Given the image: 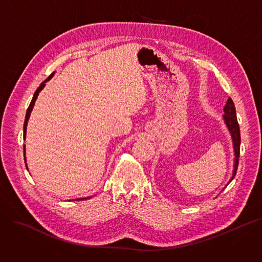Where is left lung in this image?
Segmentation results:
<instances>
[{"mask_svg":"<svg viewBox=\"0 0 262 262\" xmlns=\"http://www.w3.org/2000/svg\"><path fill=\"white\" fill-rule=\"evenodd\" d=\"M224 115L223 119L225 122V125L227 129L229 130L232 138V142H233V151H234V163H233V172H232V177L230 178L229 182L226 184L225 187L228 186V184L234 179L236 175V170L238 166V158H239V149H241V131H239V125L237 123L236 118V111L233 101L231 98L228 99L225 107H224ZM224 187V188H225ZM223 188V190H224Z\"/></svg>","mask_w":262,"mask_h":262,"instance_id":"left-lung-1","label":"left lung"}]
</instances>
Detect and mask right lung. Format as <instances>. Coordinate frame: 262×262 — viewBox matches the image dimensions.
Returning a JSON list of instances; mask_svg holds the SVG:
<instances>
[{
  "mask_svg": "<svg viewBox=\"0 0 262 262\" xmlns=\"http://www.w3.org/2000/svg\"><path fill=\"white\" fill-rule=\"evenodd\" d=\"M54 74H55V72L54 73H52L40 85H39V87L38 89L36 90V92L34 93V96H33V99H32V101H31V103H30V105H29V107H28V109H27V112H26V118H25V123H24V139H26V133H27V125H28V121H29V119H30V115H31V112H32V110H33V107H34V104H35V101H36V99H37V97H38V95H39V93L43 90V87L46 86V83L48 82V81H50L51 79H52V77L54 76ZM24 156H25V163H26V167L28 168V165H27V160H26V147L24 146ZM86 199H91V196L90 198H78V199H76V201H82V200H86Z\"/></svg>",
  "mask_w": 262,
  "mask_h": 262,
  "instance_id": "1",
  "label": "right lung"
}]
</instances>
